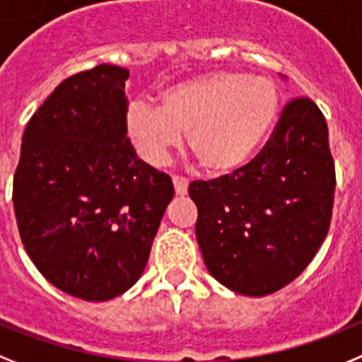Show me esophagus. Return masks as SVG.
Listing matches in <instances>:
<instances>
[{
    "label": "esophagus",
    "mask_w": 362,
    "mask_h": 362,
    "mask_svg": "<svg viewBox=\"0 0 362 362\" xmlns=\"http://www.w3.org/2000/svg\"><path fill=\"white\" fill-rule=\"evenodd\" d=\"M173 184H175V191H177V194L184 197V194L187 193V185H189L187 178L175 175V177H173Z\"/></svg>",
    "instance_id": "esophagus-1"
}]
</instances>
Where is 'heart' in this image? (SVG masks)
Wrapping results in <instances>:
<instances>
[{
  "instance_id": "1",
  "label": "heart",
  "mask_w": 362,
  "mask_h": 362,
  "mask_svg": "<svg viewBox=\"0 0 362 362\" xmlns=\"http://www.w3.org/2000/svg\"><path fill=\"white\" fill-rule=\"evenodd\" d=\"M279 105L273 80L222 71L169 87L160 107L134 102L125 125L147 162H162L187 133V146L204 169L229 173L262 146Z\"/></svg>"
}]
</instances>
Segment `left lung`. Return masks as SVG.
<instances>
[{"label":"left lung","mask_w":362,"mask_h":362,"mask_svg":"<svg viewBox=\"0 0 362 362\" xmlns=\"http://www.w3.org/2000/svg\"><path fill=\"white\" fill-rule=\"evenodd\" d=\"M335 163L328 125L306 96L290 100L259 155L231 175L194 180L197 240L220 284L264 297L295 281L328 235Z\"/></svg>","instance_id":"1"}]
</instances>
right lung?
<instances>
[{
    "instance_id": "1",
    "label": "right lung",
    "mask_w": 362,
    "mask_h": 362,
    "mask_svg": "<svg viewBox=\"0 0 362 362\" xmlns=\"http://www.w3.org/2000/svg\"><path fill=\"white\" fill-rule=\"evenodd\" d=\"M127 69L96 65L52 90L25 127L12 200L40 273L72 297L100 303L140 279L171 202L165 173L127 138Z\"/></svg>"
}]
</instances>
